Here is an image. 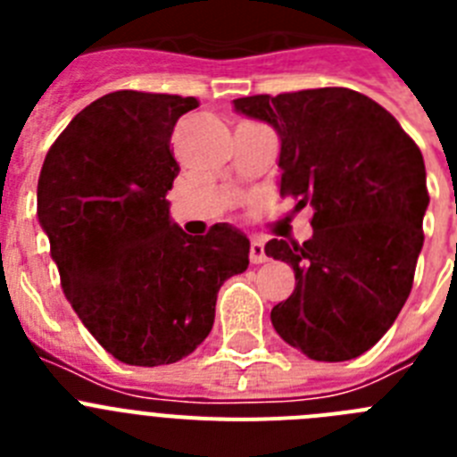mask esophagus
<instances>
[{
  "mask_svg": "<svg viewBox=\"0 0 457 457\" xmlns=\"http://www.w3.org/2000/svg\"><path fill=\"white\" fill-rule=\"evenodd\" d=\"M249 261L253 265L265 263L268 261V253H265V245L261 240H252V247H249Z\"/></svg>",
  "mask_w": 457,
  "mask_h": 457,
  "instance_id": "1",
  "label": "esophagus"
}]
</instances>
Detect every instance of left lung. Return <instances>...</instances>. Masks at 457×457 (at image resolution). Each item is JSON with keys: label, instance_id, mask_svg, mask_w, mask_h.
Segmentation results:
<instances>
[{"label": "left lung", "instance_id": "left-lung-1", "mask_svg": "<svg viewBox=\"0 0 457 457\" xmlns=\"http://www.w3.org/2000/svg\"><path fill=\"white\" fill-rule=\"evenodd\" d=\"M278 135V194L313 208L306 242L270 240L265 253L295 272L270 313L288 345L316 361L373 348L401 313L423 247L426 164L401 123L343 87L233 100Z\"/></svg>", "mask_w": 457, "mask_h": 457}]
</instances>
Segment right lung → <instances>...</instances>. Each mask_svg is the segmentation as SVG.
<instances>
[{"mask_svg":"<svg viewBox=\"0 0 457 457\" xmlns=\"http://www.w3.org/2000/svg\"><path fill=\"white\" fill-rule=\"evenodd\" d=\"M196 98L114 91L84 107L47 151L38 221L66 300L123 364H173L215 322L217 293L249 265V237L215 224L192 237L167 194L180 167L173 125Z\"/></svg>","mask_w":457,"mask_h":457,"instance_id":"right-lung-1","label":"right lung"}]
</instances>
